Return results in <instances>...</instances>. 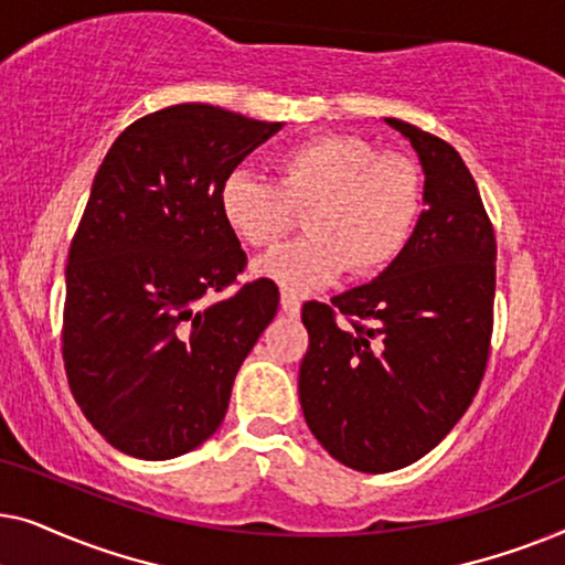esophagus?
I'll use <instances>...</instances> for the list:
<instances>
[{"instance_id":"esophagus-1","label":"esophagus","mask_w":565,"mask_h":565,"mask_svg":"<svg viewBox=\"0 0 565 565\" xmlns=\"http://www.w3.org/2000/svg\"><path fill=\"white\" fill-rule=\"evenodd\" d=\"M280 308H282V313H288V316H298V313H300V298L292 296V292H282V298H280Z\"/></svg>"}]
</instances>
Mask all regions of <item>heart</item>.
<instances>
[{
    "mask_svg": "<svg viewBox=\"0 0 565 565\" xmlns=\"http://www.w3.org/2000/svg\"><path fill=\"white\" fill-rule=\"evenodd\" d=\"M221 215L238 242L267 249L303 213L308 236L254 265L290 292L323 288L347 267L375 277L406 249L424 205L419 167L401 153L352 134H323L277 153L275 182L228 174L218 192Z\"/></svg>",
    "mask_w": 565,
    "mask_h": 565,
    "instance_id": "obj_1",
    "label": "heart"
}]
</instances>
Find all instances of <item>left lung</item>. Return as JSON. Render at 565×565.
I'll return each mask as SVG.
<instances>
[{"mask_svg": "<svg viewBox=\"0 0 565 565\" xmlns=\"http://www.w3.org/2000/svg\"><path fill=\"white\" fill-rule=\"evenodd\" d=\"M385 122L419 153L427 211L377 280L331 306H303L298 377L308 429L362 473L412 466L468 412L491 354L497 296V234L466 161L412 122Z\"/></svg>", "mask_w": 565, "mask_h": 565, "instance_id": "obj_1", "label": "left lung"}]
</instances>
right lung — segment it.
Returning <instances> with one entry per match:
<instances>
[{
    "label": "right lung",
    "instance_id": "1",
    "mask_svg": "<svg viewBox=\"0 0 565 565\" xmlns=\"http://www.w3.org/2000/svg\"><path fill=\"white\" fill-rule=\"evenodd\" d=\"M280 128L172 105L130 122L97 169L68 249L61 352L76 404L120 452L169 460L203 445L275 319L280 292L265 277L196 303L246 267L221 184Z\"/></svg>",
    "mask_w": 565,
    "mask_h": 565
}]
</instances>
